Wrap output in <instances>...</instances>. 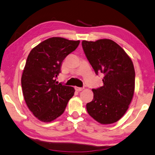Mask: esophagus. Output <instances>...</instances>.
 Wrapping results in <instances>:
<instances>
[{
  "label": "esophagus",
  "mask_w": 155,
  "mask_h": 155,
  "mask_svg": "<svg viewBox=\"0 0 155 155\" xmlns=\"http://www.w3.org/2000/svg\"><path fill=\"white\" fill-rule=\"evenodd\" d=\"M75 89L76 91L80 92V91H82L83 90V89H84V88H80V87H77V86H75Z\"/></svg>",
  "instance_id": "34e87169"
}]
</instances>
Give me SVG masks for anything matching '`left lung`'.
<instances>
[{"instance_id":"left-lung-1","label":"left lung","mask_w":155,"mask_h":155,"mask_svg":"<svg viewBox=\"0 0 155 155\" xmlns=\"http://www.w3.org/2000/svg\"><path fill=\"white\" fill-rule=\"evenodd\" d=\"M84 51L96 74L104 75V85L93 89V101L86 104L88 114L102 124L118 121L124 115L135 91V69L131 58L111 39L82 42Z\"/></svg>"}]
</instances>
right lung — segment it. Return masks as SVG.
<instances>
[{
  "label": "right lung",
  "instance_id": "right-lung-1",
  "mask_svg": "<svg viewBox=\"0 0 155 155\" xmlns=\"http://www.w3.org/2000/svg\"><path fill=\"white\" fill-rule=\"evenodd\" d=\"M80 41L51 37L32 49L21 75L23 95L30 111L40 121L50 123L63 114L74 88L62 85L56 78L62 62Z\"/></svg>",
  "mask_w": 155,
  "mask_h": 155
}]
</instances>
